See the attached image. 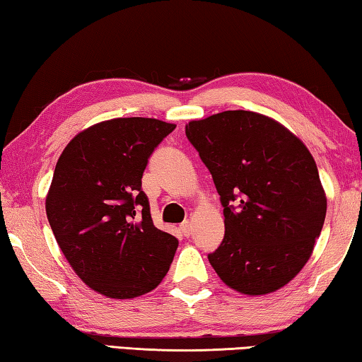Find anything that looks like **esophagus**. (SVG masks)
<instances>
[{
  "label": "esophagus",
  "instance_id": "1",
  "mask_svg": "<svg viewBox=\"0 0 362 362\" xmlns=\"http://www.w3.org/2000/svg\"><path fill=\"white\" fill-rule=\"evenodd\" d=\"M180 231H182L185 236L192 235V222H188V220H185V222H183V223L180 225Z\"/></svg>",
  "mask_w": 362,
  "mask_h": 362
}]
</instances>
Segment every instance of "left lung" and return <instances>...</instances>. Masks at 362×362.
Listing matches in <instances>:
<instances>
[{
    "instance_id": "obj_1",
    "label": "left lung",
    "mask_w": 362,
    "mask_h": 362,
    "mask_svg": "<svg viewBox=\"0 0 362 362\" xmlns=\"http://www.w3.org/2000/svg\"><path fill=\"white\" fill-rule=\"evenodd\" d=\"M185 134L223 206V241L207 255L218 278L244 296L284 287L308 262L326 218L311 153L281 122L246 110L189 121Z\"/></svg>"
}]
</instances>
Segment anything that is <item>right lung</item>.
<instances>
[{"label": "right lung", "instance_id": "obj_1", "mask_svg": "<svg viewBox=\"0 0 362 362\" xmlns=\"http://www.w3.org/2000/svg\"><path fill=\"white\" fill-rule=\"evenodd\" d=\"M174 129L155 118L97 122L70 140L56 164L49 225L83 283L108 298L153 291L173 263L179 241L153 225L142 175Z\"/></svg>", "mask_w": 362, "mask_h": 362}]
</instances>
